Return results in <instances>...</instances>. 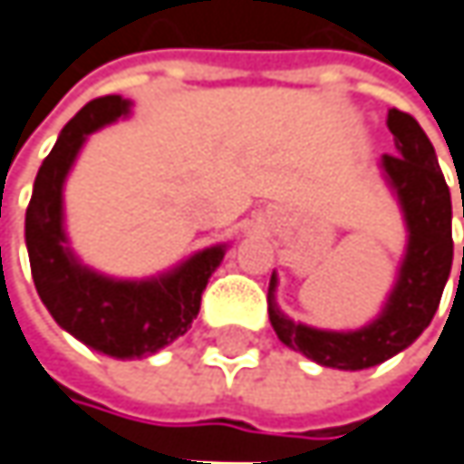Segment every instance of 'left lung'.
<instances>
[{"label": "left lung", "mask_w": 464, "mask_h": 464, "mask_svg": "<svg viewBox=\"0 0 464 464\" xmlns=\"http://www.w3.org/2000/svg\"><path fill=\"white\" fill-rule=\"evenodd\" d=\"M396 153L382 156L385 175L396 188L409 226V246L401 266L399 284L374 324L358 332H321L295 324L274 305L276 276L271 278L268 316L276 334L292 351L334 369H369L409 348L433 321L441 303L446 278L451 274V196L439 169L433 143L414 116L399 108L388 111ZM464 218V201H462ZM464 268V249H462Z\"/></svg>", "instance_id": "1"}]
</instances>
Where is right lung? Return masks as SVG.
<instances>
[{
	"instance_id": "right-lung-1",
	"label": "right lung",
	"mask_w": 464,
	"mask_h": 464,
	"mask_svg": "<svg viewBox=\"0 0 464 464\" xmlns=\"http://www.w3.org/2000/svg\"><path fill=\"white\" fill-rule=\"evenodd\" d=\"M119 95L90 101L42 161L25 209V246L36 292L76 340L113 358L150 356L186 334L226 249L209 246L178 271L150 281H113L73 260L63 236V180L84 138L127 113Z\"/></svg>"
}]
</instances>
